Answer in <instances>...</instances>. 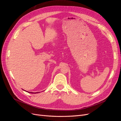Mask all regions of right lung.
<instances>
[{
    "label": "right lung",
    "instance_id": "add662e5",
    "mask_svg": "<svg viewBox=\"0 0 121 121\" xmlns=\"http://www.w3.org/2000/svg\"><path fill=\"white\" fill-rule=\"evenodd\" d=\"M23 90H24V89H23ZM24 91H25V90H24ZM28 92H29V93H38V92H28Z\"/></svg>",
    "mask_w": 121,
    "mask_h": 121
}]
</instances>
